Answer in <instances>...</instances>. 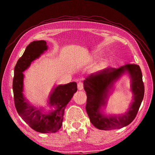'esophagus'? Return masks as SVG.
Wrapping results in <instances>:
<instances>
[{
    "instance_id": "1",
    "label": "esophagus",
    "mask_w": 155,
    "mask_h": 155,
    "mask_svg": "<svg viewBox=\"0 0 155 155\" xmlns=\"http://www.w3.org/2000/svg\"><path fill=\"white\" fill-rule=\"evenodd\" d=\"M84 88V84L82 82H79L78 84V89L79 91H82Z\"/></svg>"
}]
</instances>
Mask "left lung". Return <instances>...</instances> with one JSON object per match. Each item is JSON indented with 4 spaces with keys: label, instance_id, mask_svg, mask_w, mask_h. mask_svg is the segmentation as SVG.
<instances>
[{
    "label": "left lung",
    "instance_id": "obj_1",
    "mask_svg": "<svg viewBox=\"0 0 155 155\" xmlns=\"http://www.w3.org/2000/svg\"><path fill=\"white\" fill-rule=\"evenodd\" d=\"M126 72L132 79L134 101L128 111L123 116L105 117L101 112V107L106 104L109 90L113 83ZM87 94L86 111L91 123L97 129L111 130L129 125L136 117L143 101L144 86L139 65L126 64L118 68H107L88 76L84 81Z\"/></svg>",
    "mask_w": 155,
    "mask_h": 155
}]
</instances>
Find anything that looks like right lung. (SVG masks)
<instances>
[{"mask_svg":"<svg viewBox=\"0 0 155 155\" xmlns=\"http://www.w3.org/2000/svg\"><path fill=\"white\" fill-rule=\"evenodd\" d=\"M47 49L46 42L44 40L35 41L26 47L15 64L12 85L14 104L19 115L32 129L41 133H55L61 128L64 109L77 91V85L75 82L54 88L49 97V105L54 109L48 112H44L42 109H38L25 99L22 93V72Z\"/></svg>","mask_w":155,"mask_h":155,"instance_id":"1","label":"right lung"}]
</instances>
